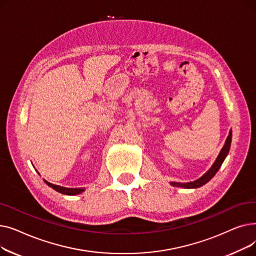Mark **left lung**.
I'll return each mask as SVG.
<instances>
[{
	"instance_id": "left-lung-1",
	"label": "left lung",
	"mask_w": 256,
	"mask_h": 256,
	"mask_svg": "<svg viewBox=\"0 0 256 256\" xmlns=\"http://www.w3.org/2000/svg\"><path fill=\"white\" fill-rule=\"evenodd\" d=\"M232 130L230 132V135H228L226 141H225V144L224 146L222 147V150L219 154V156H217L216 160H214V163L212 164V166L208 169V171L206 173H204L202 176H201L200 178L194 180V182H171V186H180V188H184V189H196V188H199L201 186L206 184L208 182H210L214 174H216L218 172V170L220 169L222 163L224 162V160L226 158V156L228 154V152H230V143H232Z\"/></svg>"
}]
</instances>
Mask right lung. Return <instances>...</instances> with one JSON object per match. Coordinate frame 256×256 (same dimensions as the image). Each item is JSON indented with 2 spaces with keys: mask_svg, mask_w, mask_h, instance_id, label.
Returning <instances> with one entry per match:
<instances>
[{
  "mask_svg": "<svg viewBox=\"0 0 256 256\" xmlns=\"http://www.w3.org/2000/svg\"><path fill=\"white\" fill-rule=\"evenodd\" d=\"M44 180L48 186L52 188V189H54L61 194H64V195H78V194H80L85 191V189H83V188H65V186H57V184H52L46 182V180Z\"/></svg>",
  "mask_w": 256,
  "mask_h": 256,
  "instance_id": "add662e5",
  "label": "right lung"
}]
</instances>
